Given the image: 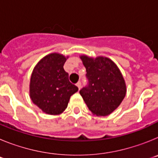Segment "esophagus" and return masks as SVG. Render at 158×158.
Instances as JSON below:
<instances>
[{"label": "esophagus", "mask_w": 158, "mask_h": 158, "mask_svg": "<svg viewBox=\"0 0 158 158\" xmlns=\"http://www.w3.org/2000/svg\"><path fill=\"white\" fill-rule=\"evenodd\" d=\"M76 85L77 86L78 89H81V81H78L77 83L76 84Z\"/></svg>", "instance_id": "obj_1"}]
</instances>
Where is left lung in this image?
<instances>
[{"label": "left lung", "mask_w": 158, "mask_h": 158, "mask_svg": "<svg viewBox=\"0 0 158 158\" xmlns=\"http://www.w3.org/2000/svg\"><path fill=\"white\" fill-rule=\"evenodd\" d=\"M88 85L80 94L93 115L105 116L115 111L126 96V84L115 62L105 57L81 55Z\"/></svg>", "instance_id": "1"}]
</instances>
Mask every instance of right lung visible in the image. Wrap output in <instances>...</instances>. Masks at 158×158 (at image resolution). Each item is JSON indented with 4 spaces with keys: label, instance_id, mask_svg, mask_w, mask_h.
<instances>
[{
    "label": "right lung",
    "instance_id": "right-lung-1",
    "mask_svg": "<svg viewBox=\"0 0 158 158\" xmlns=\"http://www.w3.org/2000/svg\"><path fill=\"white\" fill-rule=\"evenodd\" d=\"M66 58L57 53L48 54L38 62L31 73V99L48 115L63 112L70 96L78 90L69 81L68 73L64 70Z\"/></svg>",
    "mask_w": 158,
    "mask_h": 158
}]
</instances>
